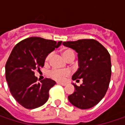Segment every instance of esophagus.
Returning <instances> with one entry per match:
<instances>
[{"mask_svg": "<svg viewBox=\"0 0 125 125\" xmlns=\"http://www.w3.org/2000/svg\"><path fill=\"white\" fill-rule=\"evenodd\" d=\"M57 84L58 85H62V86H65L66 84V83H57Z\"/></svg>", "mask_w": 125, "mask_h": 125, "instance_id": "34e87169", "label": "esophagus"}]
</instances>
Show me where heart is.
<instances>
[{"label":"heart","mask_w":125,"mask_h":125,"mask_svg":"<svg viewBox=\"0 0 125 125\" xmlns=\"http://www.w3.org/2000/svg\"><path fill=\"white\" fill-rule=\"evenodd\" d=\"M63 56L64 57L65 59L70 56V55H74V52L70 50V49H66L63 51L62 52ZM51 56V54H49L46 57V62H48ZM71 72L69 69H53L49 72V76L51 77L53 80H56L58 82H63L66 80L67 77L70 75Z\"/></svg>","instance_id":"heart-1"}]
</instances>
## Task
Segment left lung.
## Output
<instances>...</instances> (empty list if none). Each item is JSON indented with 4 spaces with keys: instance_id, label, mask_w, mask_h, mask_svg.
<instances>
[{
    "instance_id": "8db88e82",
    "label": "left lung",
    "mask_w": 125,
    "mask_h": 125,
    "mask_svg": "<svg viewBox=\"0 0 125 125\" xmlns=\"http://www.w3.org/2000/svg\"><path fill=\"white\" fill-rule=\"evenodd\" d=\"M63 45L77 53L79 68L72 80L82 79L83 82L80 86L72 83L75 90L68 99L79 109H90L101 101L108 90L112 75L110 54L93 39L67 41Z\"/></svg>"
}]
</instances>
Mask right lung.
Returning <instances> with one entry per match:
<instances>
[{"label": "right lung", "instance_id": "right-lung-1", "mask_svg": "<svg viewBox=\"0 0 125 125\" xmlns=\"http://www.w3.org/2000/svg\"><path fill=\"white\" fill-rule=\"evenodd\" d=\"M62 42L32 37L13 48L6 63V78L12 96L24 108L33 109L48 101L49 90L56 82L45 78L38 83L34 71L43 67L47 56Z\"/></svg>", "mask_w": 125, "mask_h": 125}]
</instances>
